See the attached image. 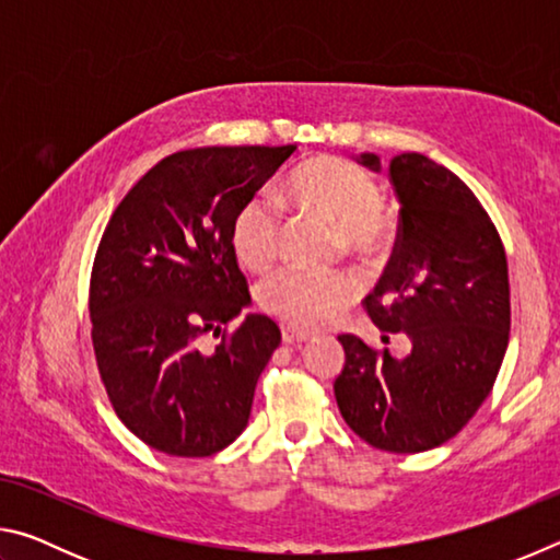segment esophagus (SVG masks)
I'll return each instance as SVG.
<instances>
[{
  "mask_svg": "<svg viewBox=\"0 0 560 560\" xmlns=\"http://www.w3.org/2000/svg\"><path fill=\"white\" fill-rule=\"evenodd\" d=\"M281 338H283V343L287 346H301V343H306L308 340V334L306 330H299V328H283L281 330Z\"/></svg>",
  "mask_w": 560,
  "mask_h": 560,
  "instance_id": "obj_1",
  "label": "esophagus"
}]
</instances>
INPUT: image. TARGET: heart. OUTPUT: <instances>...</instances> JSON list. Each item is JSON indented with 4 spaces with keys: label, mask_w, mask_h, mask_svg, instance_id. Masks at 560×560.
<instances>
[{
    "label": "heart",
    "mask_w": 560,
    "mask_h": 560,
    "mask_svg": "<svg viewBox=\"0 0 560 560\" xmlns=\"http://www.w3.org/2000/svg\"><path fill=\"white\" fill-rule=\"evenodd\" d=\"M289 195L326 220L338 224L346 249L373 252L393 230L383 210L375 175L353 160L326 155L303 163L289 179ZM281 214L273 197L261 192L246 200L232 220V249L246 269L269 267L279 252ZM353 296L346 273L281 269L259 287V303L293 326H318Z\"/></svg>",
    "instance_id": "heart-1"
}]
</instances>
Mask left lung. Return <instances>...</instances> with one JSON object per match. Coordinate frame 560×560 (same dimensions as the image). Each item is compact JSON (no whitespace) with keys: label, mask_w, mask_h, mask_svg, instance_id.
Masks as SVG:
<instances>
[{"label":"left lung","mask_w":560,"mask_h":560,"mask_svg":"<svg viewBox=\"0 0 560 560\" xmlns=\"http://www.w3.org/2000/svg\"><path fill=\"white\" fill-rule=\"evenodd\" d=\"M355 160L381 173L375 153ZM390 183L400 230L365 308L383 334H407L412 348L397 360L338 336L346 363L334 393L360 440L415 454L452 440L494 387L511 328L509 267L494 222L452 170L400 153Z\"/></svg>","instance_id":"1"}]
</instances>
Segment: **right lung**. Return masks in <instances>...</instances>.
<instances>
[{"instance_id":"add662e5","label":"right lung","mask_w":560,"mask_h":560,"mask_svg":"<svg viewBox=\"0 0 560 560\" xmlns=\"http://www.w3.org/2000/svg\"><path fill=\"white\" fill-rule=\"evenodd\" d=\"M296 145L179 150L113 212L91 273V338L122 424L173 457H210L244 432L281 330L249 314L232 249L240 207ZM207 335L223 336L214 349Z\"/></svg>"}]
</instances>
